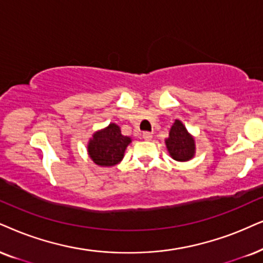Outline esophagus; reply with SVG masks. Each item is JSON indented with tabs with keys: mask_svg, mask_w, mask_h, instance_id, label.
I'll return each instance as SVG.
<instances>
[{
	"mask_svg": "<svg viewBox=\"0 0 263 263\" xmlns=\"http://www.w3.org/2000/svg\"><path fill=\"white\" fill-rule=\"evenodd\" d=\"M142 137H143V139H145V141H151L152 137H153V135H152V132L145 131V132H143Z\"/></svg>",
	"mask_w": 263,
	"mask_h": 263,
	"instance_id": "esophagus-1",
	"label": "esophagus"
}]
</instances>
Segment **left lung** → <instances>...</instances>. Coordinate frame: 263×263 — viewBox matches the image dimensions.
<instances>
[{"label": "left lung", "instance_id": "obj_1", "mask_svg": "<svg viewBox=\"0 0 263 263\" xmlns=\"http://www.w3.org/2000/svg\"><path fill=\"white\" fill-rule=\"evenodd\" d=\"M167 151L172 159L177 161H188L194 156L195 144L194 139L188 134L179 120H176L168 134V138L165 141Z\"/></svg>", "mask_w": 263, "mask_h": 263}]
</instances>
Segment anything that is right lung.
I'll return each mask as SVG.
<instances>
[{
  "label": "right lung",
  "mask_w": 263,
  "mask_h": 263,
  "mask_svg": "<svg viewBox=\"0 0 263 263\" xmlns=\"http://www.w3.org/2000/svg\"><path fill=\"white\" fill-rule=\"evenodd\" d=\"M131 138L121 135L120 127L110 124L107 128L96 132L88 143V154L95 164L114 166L124 158L125 149Z\"/></svg>",
  "instance_id": "obj_1"
}]
</instances>
